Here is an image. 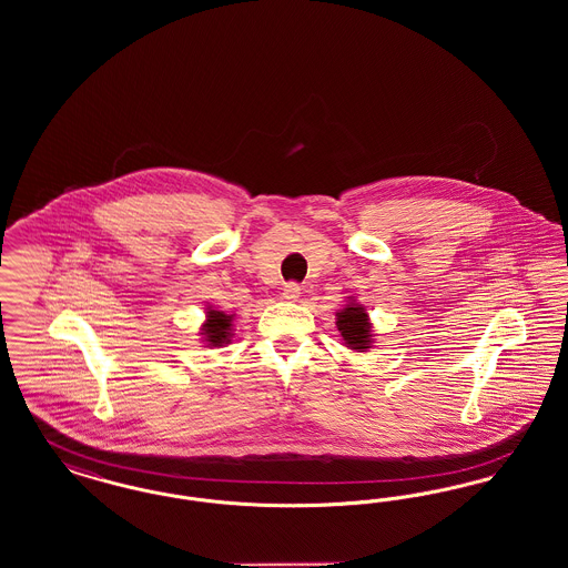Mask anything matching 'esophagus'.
<instances>
[{
	"instance_id": "esophagus-1",
	"label": "esophagus",
	"mask_w": 568,
	"mask_h": 568,
	"mask_svg": "<svg viewBox=\"0 0 568 568\" xmlns=\"http://www.w3.org/2000/svg\"><path fill=\"white\" fill-rule=\"evenodd\" d=\"M297 296H300V285L294 283V281H292V283H285L281 297H283V300H296Z\"/></svg>"
}]
</instances>
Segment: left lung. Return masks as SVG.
<instances>
[{"mask_svg":"<svg viewBox=\"0 0 568 568\" xmlns=\"http://www.w3.org/2000/svg\"><path fill=\"white\" fill-rule=\"evenodd\" d=\"M336 325L338 332L343 336V341L352 347V349H368L371 347V324H368V315L364 311V306L359 304H349L345 311H341L336 315Z\"/></svg>","mask_w":568,"mask_h":568,"instance_id":"left-lung-1","label":"left lung"}]
</instances>
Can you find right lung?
<instances>
[{"mask_svg": "<svg viewBox=\"0 0 568 568\" xmlns=\"http://www.w3.org/2000/svg\"><path fill=\"white\" fill-rule=\"evenodd\" d=\"M230 325H232V317L221 313V311H209V320L204 324V334L209 345L213 347H221L223 343L230 341Z\"/></svg>", "mask_w": 568, "mask_h": 568, "instance_id": "obj_1", "label": "right lung"}]
</instances>
